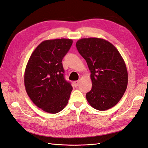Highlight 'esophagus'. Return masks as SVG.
Listing matches in <instances>:
<instances>
[{
	"mask_svg": "<svg viewBox=\"0 0 148 148\" xmlns=\"http://www.w3.org/2000/svg\"><path fill=\"white\" fill-rule=\"evenodd\" d=\"M72 84H73V85L74 86H77L78 84H79V80H78V81H74L73 83H72Z\"/></svg>",
	"mask_w": 148,
	"mask_h": 148,
	"instance_id": "esophagus-1",
	"label": "esophagus"
}]
</instances>
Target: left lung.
Returning a JSON list of instances; mask_svg holds the SVG:
<instances>
[{"label":"left lung","mask_w":148,"mask_h":148,"mask_svg":"<svg viewBox=\"0 0 148 148\" xmlns=\"http://www.w3.org/2000/svg\"><path fill=\"white\" fill-rule=\"evenodd\" d=\"M76 48L91 72L92 88L86 95L87 101L99 111L111 109L127 87L128 72L123 58L114 45L101 38L81 39Z\"/></svg>","instance_id":"obj_1"}]
</instances>
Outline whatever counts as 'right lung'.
I'll list each match as a JSON object with an SVG mask.
<instances>
[{
  "instance_id": "right-lung-1",
  "label": "right lung",
  "mask_w": 148,
  "mask_h": 148,
  "mask_svg": "<svg viewBox=\"0 0 148 148\" xmlns=\"http://www.w3.org/2000/svg\"><path fill=\"white\" fill-rule=\"evenodd\" d=\"M72 45V40H44L37 46L28 61L24 84L34 104L51 114L67 106L72 87L64 79L62 59Z\"/></svg>"
}]
</instances>
